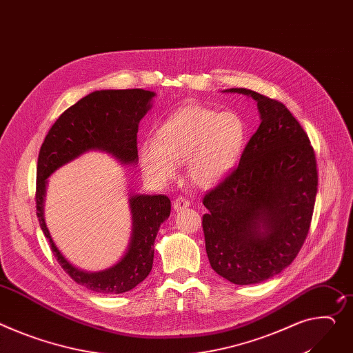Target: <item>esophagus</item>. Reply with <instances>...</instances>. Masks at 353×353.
<instances>
[{
  "label": "esophagus",
  "mask_w": 353,
  "mask_h": 353,
  "mask_svg": "<svg viewBox=\"0 0 353 353\" xmlns=\"http://www.w3.org/2000/svg\"><path fill=\"white\" fill-rule=\"evenodd\" d=\"M172 206H174V209L178 212V210L186 209V208L189 206V201L185 199V198H182V196H179V198H176V199L172 202Z\"/></svg>",
  "instance_id": "obj_1"
}]
</instances>
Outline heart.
I'll return each mask as SVG.
<instances>
[{"mask_svg": "<svg viewBox=\"0 0 353 353\" xmlns=\"http://www.w3.org/2000/svg\"><path fill=\"white\" fill-rule=\"evenodd\" d=\"M246 141L248 127L237 113L188 104L157 127L140 150V164L150 179L167 183L185 162L189 182L210 189L232 174Z\"/></svg>", "mask_w": 353, "mask_h": 353, "instance_id": "obj_1", "label": "heart"}]
</instances>
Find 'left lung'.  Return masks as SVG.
Here are the masks:
<instances>
[{
	"label": "left lung",
	"instance_id": "left-lung-1",
	"mask_svg": "<svg viewBox=\"0 0 353 353\" xmlns=\"http://www.w3.org/2000/svg\"><path fill=\"white\" fill-rule=\"evenodd\" d=\"M257 101L260 125L239 167L203 198L206 254L237 285L265 281L303 248L316 196L315 152L288 108L249 89H226Z\"/></svg>",
	"mask_w": 353,
	"mask_h": 353
}]
</instances>
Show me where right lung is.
Here are the masks:
<instances>
[{
	"instance_id": "obj_1",
	"label": "right lung",
	"mask_w": 353,
	"mask_h": 353,
	"mask_svg": "<svg viewBox=\"0 0 353 353\" xmlns=\"http://www.w3.org/2000/svg\"><path fill=\"white\" fill-rule=\"evenodd\" d=\"M154 92L143 89L96 90L69 107L46 134L37 168V216L61 267L80 285L103 294H123L147 279L154 261V241L159 226L170 218L165 195L131 194V236L125 253L112 267L85 271L74 267L57 248L46 228L43 205L48 178L89 151L107 152L121 165L139 162L140 120L151 108Z\"/></svg>"
}]
</instances>
